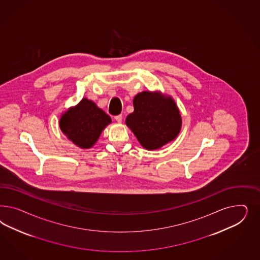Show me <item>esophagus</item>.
I'll return each mask as SVG.
<instances>
[{
    "label": "esophagus",
    "instance_id": "obj_1",
    "mask_svg": "<svg viewBox=\"0 0 260 260\" xmlns=\"http://www.w3.org/2000/svg\"><path fill=\"white\" fill-rule=\"evenodd\" d=\"M114 119H115V120H116V121H117L118 123H121V122H122V119H123V117H122V115L120 114V115H117V116H115V117H114Z\"/></svg>",
    "mask_w": 260,
    "mask_h": 260
}]
</instances>
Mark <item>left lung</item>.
I'll use <instances>...</instances> for the list:
<instances>
[{
    "mask_svg": "<svg viewBox=\"0 0 260 260\" xmlns=\"http://www.w3.org/2000/svg\"><path fill=\"white\" fill-rule=\"evenodd\" d=\"M134 110L126 125L146 150H157L180 133L181 114L172 96L160 91H142L134 98Z\"/></svg>",
    "mask_w": 260,
    "mask_h": 260,
    "instance_id": "8db88e82",
    "label": "left lung"
}]
</instances>
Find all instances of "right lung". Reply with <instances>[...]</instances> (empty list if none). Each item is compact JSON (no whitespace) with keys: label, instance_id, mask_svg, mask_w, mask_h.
<instances>
[{"label":"right lung","instance_id":"obj_1","mask_svg":"<svg viewBox=\"0 0 260 260\" xmlns=\"http://www.w3.org/2000/svg\"><path fill=\"white\" fill-rule=\"evenodd\" d=\"M110 123V116L87 98L66 110L59 120L62 133L81 149L92 148Z\"/></svg>","mask_w":260,"mask_h":260}]
</instances>
